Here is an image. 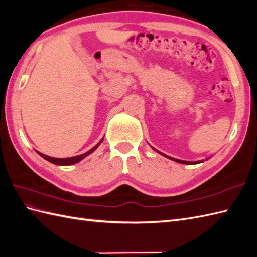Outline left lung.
Here are the masks:
<instances>
[{"instance_id": "obj_1", "label": "left lung", "mask_w": 257, "mask_h": 257, "mask_svg": "<svg viewBox=\"0 0 257 257\" xmlns=\"http://www.w3.org/2000/svg\"><path fill=\"white\" fill-rule=\"evenodd\" d=\"M154 151H157V152H159L160 154H162V156H164L165 158H169V159H171V160H173V161H175V162H178V163H183V164H198V163H201V162H204V160H200V161H183V160H178V159H174V158H171V157H169V156H166V154H164V153H162V152H160V151H158L157 149H154V148H152ZM208 160V159H207Z\"/></svg>"}]
</instances>
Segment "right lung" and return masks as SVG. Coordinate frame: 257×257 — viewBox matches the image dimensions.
<instances>
[{
    "mask_svg": "<svg viewBox=\"0 0 257 257\" xmlns=\"http://www.w3.org/2000/svg\"><path fill=\"white\" fill-rule=\"evenodd\" d=\"M103 140H104V138H101L100 141L97 143V145L95 146V147H93L91 150H88L87 152L83 153V154H80V156H76V157H71V158H65V159H58V158H52V157H49V156H46V154L40 153L38 151L37 152H38V154H39L40 157H43L45 160H47L48 162H50V163H53V164H56V165H72V164H75L77 162H80L81 160H83L85 157H87L88 154H91L92 152H94L95 150H96L100 143L103 142Z\"/></svg>",
    "mask_w": 257,
    "mask_h": 257,
    "instance_id": "right-lung-1",
    "label": "right lung"
}]
</instances>
